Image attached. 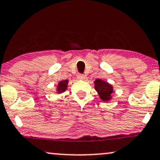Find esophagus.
I'll return each mask as SVG.
<instances>
[{
    "label": "esophagus",
    "instance_id": "34e87169",
    "mask_svg": "<svg viewBox=\"0 0 160 160\" xmlns=\"http://www.w3.org/2000/svg\"><path fill=\"white\" fill-rule=\"evenodd\" d=\"M77 78H78V79H79V80H84L85 76L82 74H78V76H77Z\"/></svg>",
    "mask_w": 160,
    "mask_h": 160
}]
</instances>
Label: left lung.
<instances>
[{
    "mask_svg": "<svg viewBox=\"0 0 160 160\" xmlns=\"http://www.w3.org/2000/svg\"><path fill=\"white\" fill-rule=\"evenodd\" d=\"M94 88L102 100L109 101L112 99L113 86L108 82H105L100 79H97L94 81Z\"/></svg>",
    "mask_w": 160,
    "mask_h": 160,
    "instance_id": "8db88e82",
    "label": "left lung"
}]
</instances>
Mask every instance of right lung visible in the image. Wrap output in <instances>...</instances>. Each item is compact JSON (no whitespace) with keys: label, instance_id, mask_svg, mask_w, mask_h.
I'll return each mask as SVG.
<instances>
[{"label":"right lung","instance_id":"obj_1","mask_svg":"<svg viewBox=\"0 0 160 160\" xmlns=\"http://www.w3.org/2000/svg\"><path fill=\"white\" fill-rule=\"evenodd\" d=\"M68 80H62V81L59 82V83L58 85V88H57V92L58 93H62L64 92L67 89V85H68Z\"/></svg>","mask_w":160,"mask_h":160}]
</instances>
